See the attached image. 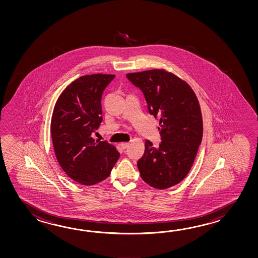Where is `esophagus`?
Masks as SVG:
<instances>
[{
  "label": "esophagus",
  "mask_w": 258,
  "mask_h": 258,
  "mask_svg": "<svg viewBox=\"0 0 258 258\" xmlns=\"http://www.w3.org/2000/svg\"><path fill=\"white\" fill-rule=\"evenodd\" d=\"M129 145H130V143L129 142L121 143V148H122V149H126V148L129 147Z\"/></svg>",
  "instance_id": "34e87169"
}]
</instances>
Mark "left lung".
Instances as JSON below:
<instances>
[{"instance_id":"obj_1","label":"left lung","mask_w":258,"mask_h":258,"mask_svg":"<svg viewBox=\"0 0 258 258\" xmlns=\"http://www.w3.org/2000/svg\"><path fill=\"white\" fill-rule=\"evenodd\" d=\"M140 88L148 111L159 117L161 142L149 140L137 161L143 181L157 189H167L182 181L191 170L203 137V120L198 98L190 86L162 69L127 74Z\"/></svg>"}]
</instances>
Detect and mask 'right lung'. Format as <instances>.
Wrapping results in <instances>:
<instances>
[{"mask_svg":"<svg viewBox=\"0 0 258 258\" xmlns=\"http://www.w3.org/2000/svg\"><path fill=\"white\" fill-rule=\"evenodd\" d=\"M114 77L95 74L77 78L60 94L51 116L57 160L67 175L84 185L108 178L120 157L114 146L92 138L102 121V93Z\"/></svg>","mask_w":258,"mask_h":258,"instance_id":"add662e5","label":"right lung"}]
</instances>
